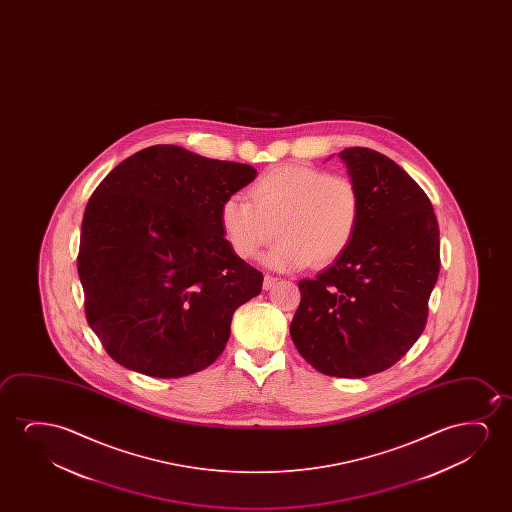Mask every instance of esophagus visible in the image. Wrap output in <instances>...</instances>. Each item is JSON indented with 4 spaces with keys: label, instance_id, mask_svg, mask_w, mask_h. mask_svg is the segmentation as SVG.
<instances>
[{
    "label": "esophagus",
    "instance_id": "obj_1",
    "mask_svg": "<svg viewBox=\"0 0 512 512\" xmlns=\"http://www.w3.org/2000/svg\"><path fill=\"white\" fill-rule=\"evenodd\" d=\"M276 281H278V278H274L271 274H266V276H264V288H266V290L273 288L274 285H276Z\"/></svg>",
    "mask_w": 512,
    "mask_h": 512
}]
</instances>
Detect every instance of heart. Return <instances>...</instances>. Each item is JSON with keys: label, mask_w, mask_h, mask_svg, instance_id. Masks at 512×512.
Segmentation results:
<instances>
[{"label": "heart", "mask_w": 512, "mask_h": 512, "mask_svg": "<svg viewBox=\"0 0 512 512\" xmlns=\"http://www.w3.org/2000/svg\"><path fill=\"white\" fill-rule=\"evenodd\" d=\"M250 201L229 196L220 206V225L232 252L252 260L276 234L283 238L266 262L280 271L336 262L357 236L362 192L346 175L287 164L267 169L248 190Z\"/></svg>", "instance_id": "b5f03b06"}]
</instances>
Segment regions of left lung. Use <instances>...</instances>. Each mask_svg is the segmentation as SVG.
Segmentation results:
<instances>
[{"instance_id":"1","label":"left lung","mask_w":512,"mask_h":512,"mask_svg":"<svg viewBox=\"0 0 512 512\" xmlns=\"http://www.w3.org/2000/svg\"><path fill=\"white\" fill-rule=\"evenodd\" d=\"M339 157L362 192V222L329 269L299 281L290 336L316 371L365 378L397 364L427 325L439 225L427 194L392 159L364 147Z\"/></svg>"}]
</instances>
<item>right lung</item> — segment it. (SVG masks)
<instances>
[{
    "mask_svg": "<svg viewBox=\"0 0 512 512\" xmlns=\"http://www.w3.org/2000/svg\"><path fill=\"white\" fill-rule=\"evenodd\" d=\"M255 175L248 164L154 145L92 192L78 276L85 318L117 364L182 378L220 357L234 311L264 281L234 255L220 225L224 199Z\"/></svg>",
    "mask_w": 512,
    "mask_h": 512,
    "instance_id": "right-lung-1",
    "label": "right lung"
}]
</instances>
